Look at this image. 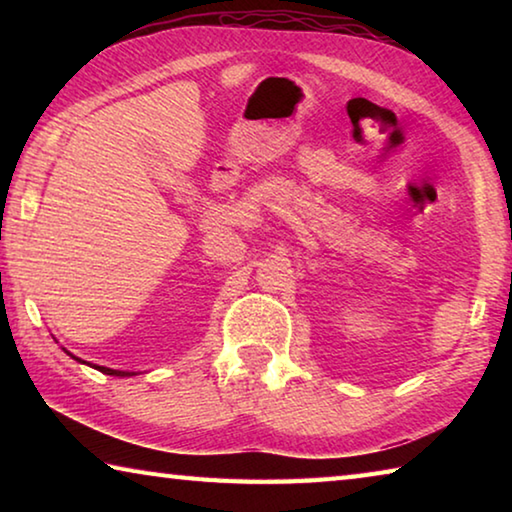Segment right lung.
I'll use <instances>...</instances> for the list:
<instances>
[{
    "mask_svg": "<svg viewBox=\"0 0 512 512\" xmlns=\"http://www.w3.org/2000/svg\"><path fill=\"white\" fill-rule=\"evenodd\" d=\"M67 352V350H65ZM69 354V352H67ZM69 357L72 359H76V361H81L79 357H74V354H69ZM81 363H85V361H81ZM92 368H97L99 372H103V375H112V377H133L135 372H128V370H112V368H106V366H92Z\"/></svg>",
    "mask_w": 512,
    "mask_h": 512,
    "instance_id": "1",
    "label": "right lung"
}]
</instances>
